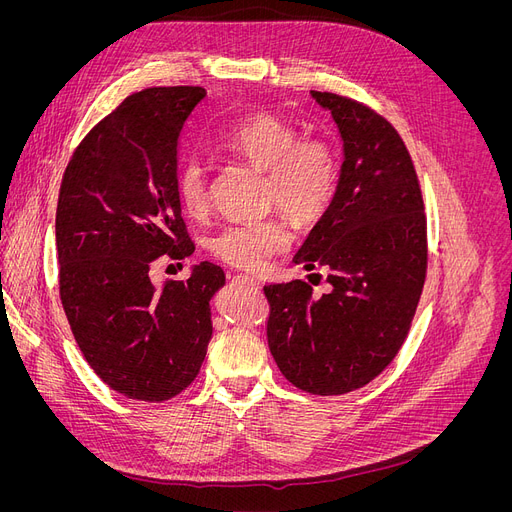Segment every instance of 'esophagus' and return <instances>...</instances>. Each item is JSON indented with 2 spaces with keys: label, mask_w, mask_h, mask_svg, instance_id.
I'll return each instance as SVG.
<instances>
[{
  "label": "esophagus",
  "mask_w": 512,
  "mask_h": 512,
  "mask_svg": "<svg viewBox=\"0 0 512 512\" xmlns=\"http://www.w3.org/2000/svg\"><path fill=\"white\" fill-rule=\"evenodd\" d=\"M236 280H238V282H245V284H251V286H261L259 280H255L253 276H247V274H238Z\"/></svg>",
  "instance_id": "obj_1"
}]
</instances>
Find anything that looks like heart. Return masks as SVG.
<instances>
[{
    "label": "heart",
    "instance_id": "1",
    "mask_svg": "<svg viewBox=\"0 0 512 512\" xmlns=\"http://www.w3.org/2000/svg\"><path fill=\"white\" fill-rule=\"evenodd\" d=\"M213 147L228 157L265 172V199L286 211L294 222L315 224L334 203L340 164L334 147L321 137H299L297 128L272 114H251L230 124ZM176 193L182 209L201 220L211 207L207 168L197 157L186 159L176 172ZM290 245V230L282 218L234 222L209 240L213 257L257 272Z\"/></svg>",
    "mask_w": 512,
    "mask_h": 512
}]
</instances>
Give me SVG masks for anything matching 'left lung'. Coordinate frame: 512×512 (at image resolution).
<instances>
[{
  "instance_id": "8db88e82",
  "label": "left lung",
  "mask_w": 512,
  "mask_h": 512,
  "mask_svg": "<svg viewBox=\"0 0 512 512\" xmlns=\"http://www.w3.org/2000/svg\"><path fill=\"white\" fill-rule=\"evenodd\" d=\"M344 141L338 193L294 257L324 267L332 290L303 280L270 284L267 344L297 388L338 396L363 388L394 361L421 299L427 220L421 184L396 128L369 105L311 91Z\"/></svg>"
}]
</instances>
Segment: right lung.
<instances>
[{"instance_id": "add662e5", "label": "right lung", "mask_w": 512, "mask_h": 512, "mask_svg": "<svg viewBox=\"0 0 512 512\" xmlns=\"http://www.w3.org/2000/svg\"><path fill=\"white\" fill-rule=\"evenodd\" d=\"M203 87L126 97L74 149L58 197L60 301L91 369L132 400L161 402L191 386L211 340L209 301L224 270L151 284L161 257L195 251L176 193L182 128Z\"/></svg>"}]
</instances>
